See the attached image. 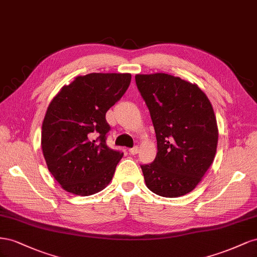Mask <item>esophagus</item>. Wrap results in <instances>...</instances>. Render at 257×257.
Instances as JSON below:
<instances>
[{"label":"esophagus","mask_w":257,"mask_h":257,"mask_svg":"<svg viewBox=\"0 0 257 257\" xmlns=\"http://www.w3.org/2000/svg\"><path fill=\"white\" fill-rule=\"evenodd\" d=\"M129 153L131 154V155H137V154L139 153V148H138V146H135V148L129 150Z\"/></svg>","instance_id":"esophagus-1"}]
</instances>
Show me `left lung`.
<instances>
[{"mask_svg":"<svg viewBox=\"0 0 257 257\" xmlns=\"http://www.w3.org/2000/svg\"><path fill=\"white\" fill-rule=\"evenodd\" d=\"M136 83L157 140L155 160L141 166L145 184L163 197L186 195L215 157L218 130L213 107L196 84L177 76L137 74Z\"/></svg>","mask_w":257,"mask_h":257,"instance_id":"obj_1","label":"left lung"}]
</instances>
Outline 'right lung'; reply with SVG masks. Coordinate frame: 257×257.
I'll use <instances>...</instances> for the list:
<instances>
[{
  "label": "right lung",
  "instance_id": "right-lung-1",
  "mask_svg": "<svg viewBox=\"0 0 257 257\" xmlns=\"http://www.w3.org/2000/svg\"><path fill=\"white\" fill-rule=\"evenodd\" d=\"M129 73H90L63 86L42 124V150L49 172L67 192L89 196L113 179L123 154L109 149L105 114L126 92Z\"/></svg>",
  "mask_w": 257,
  "mask_h": 257
}]
</instances>
